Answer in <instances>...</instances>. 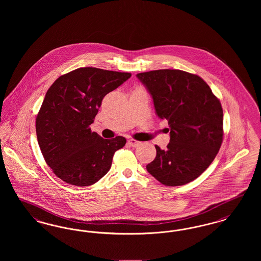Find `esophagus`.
<instances>
[{"mask_svg":"<svg viewBox=\"0 0 261 261\" xmlns=\"http://www.w3.org/2000/svg\"><path fill=\"white\" fill-rule=\"evenodd\" d=\"M128 144H129V146L136 148L141 144V142H138V141L134 140V139H130V140H128Z\"/></svg>","mask_w":261,"mask_h":261,"instance_id":"34e87169","label":"esophagus"}]
</instances>
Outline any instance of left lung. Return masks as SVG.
<instances>
[{
	"mask_svg": "<svg viewBox=\"0 0 261 261\" xmlns=\"http://www.w3.org/2000/svg\"><path fill=\"white\" fill-rule=\"evenodd\" d=\"M153 99L154 110L169 125L167 149L155 146L147 165L165 186H182L198 178L215 159L223 141V111L210 86L198 75L179 69L137 74Z\"/></svg>",
	"mask_w": 261,
	"mask_h": 261,
	"instance_id": "1",
	"label": "left lung"
}]
</instances>
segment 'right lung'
<instances>
[{
	"label": "right lung",
	"mask_w": 261,
	"mask_h": 261,
	"mask_svg": "<svg viewBox=\"0 0 261 261\" xmlns=\"http://www.w3.org/2000/svg\"><path fill=\"white\" fill-rule=\"evenodd\" d=\"M131 77L128 72L81 67L49 88L36 117L42 154L53 172L70 185L90 186L109 172L124 137L103 139L90 125L103 97Z\"/></svg>",
	"instance_id": "add662e5"
}]
</instances>
